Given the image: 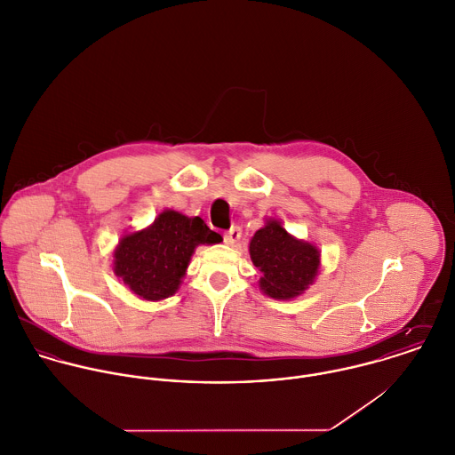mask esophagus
<instances>
[{
  "label": "esophagus",
  "mask_w": 455,
  "mask_h": 455,
  "mask_svg": "<svg viewBox=\"0 0 455 455\" xmlns=\"http://www.w3.org/2000/svg\"><path fill=\"white\" fill-rule=\"evenodd\" d=\"M242 238V228L240 226H233L226 235H224V242L228 245H236Z\"/></svg>",
  "instance_id": "obj_1"
}]
</instances>
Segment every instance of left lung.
<instances>
[{"mask_svg":"<svg viewBox=\"0 0 455 455\" xmlns=\"http://www.w3.org/2000/svg\"><path fill=\"white\" fill-rule=\"evenodd\" d=\"M254 267L261 272L259 290L275 300H291L315 283L321 251L286 231L279 219L268 217L249 243Z\"/></svg>","mask_w":455,"mask_h":455,"instance_id":"obj_1","label":"left lung"}]
</instances>
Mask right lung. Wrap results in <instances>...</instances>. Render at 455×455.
<instances>
[{"instance_id": "add662e5", "label": "right lung", "mask_w": 455, "mask_h": 455, "mask_svg": "<svg viewBox=\"0 0 455 455\" xmlns=\"http://www.w3.org/2000/svg\"><path fill=\"white\" fill-rule=\"evenodd\" d=\"M220 242L201 217L165 208L148 228L122 235L113 272L141 300L160 302L180 290L196 247Z\"/></svg>"}]
</instances>
